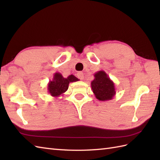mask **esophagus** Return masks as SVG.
Segmentation results:
<instances>
[{
	"label": "esophagus",
	"instance_id": "34e87169",
	"mask_svg": "<svg viewBox=\"0 0 160 160\" xmlns=\"http://www.w3.org/2000/svg\"><path fill=\"white\" fill-rule=\"evenodd\" d=\"M77 76L80 80H83L84 79V73L82 72V71H80V72H78L77 73Z\"/></svg>",
	"mask_w": 160,
	"mask_h": 160
}]
</instances>
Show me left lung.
<instances>
[{
	"instance_id": "1",
	"label": "left lung",
	"mask_w": 160,
	"mask_h": 160,
	"mask_svg": "<svg viewBox=\"0 0 160 160\" xmlns=\"http://www.w3.org/2000/svg\"><path fill=\"white\" fill-rule=\"evenodd\" d=\"M91 86L95 96L100 101L112 100L115 95V84L104 71H98L94 74Z\"/></svg>"
}]
</instances>
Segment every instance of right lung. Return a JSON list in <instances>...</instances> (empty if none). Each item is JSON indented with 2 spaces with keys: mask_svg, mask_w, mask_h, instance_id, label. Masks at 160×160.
I'll return each mask as SVG.
<instances>
[{
  "mask_svg": "<svg viewBox=\"0 0 160 160\" xmlns=\"http://www.w3.org/2000/svg\"><path fill=\"white\" fill-rule=\"evenodd\" d=\"M78 80L79 79L73 75H69L67 78H64L60 73L56 72L53 74L52 80L49 81L47 85L48 93L55 98L63 96V93H65L69 88V83L77 82Z\"/></svg>",
  "mask_w": 160,
  "mask_h": 160,
  "instance_id": "obj_1",
  "label": "right lung"
}]
</instances>
